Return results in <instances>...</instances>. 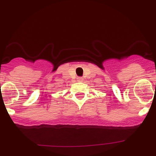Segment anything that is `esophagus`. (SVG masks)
I'll return each mask as SVG.
<instances>
[{"instance_id":"34e87169","label":"esophagus","mask_w":156,"mask_h":156,"mask_svg":"<svg viewBox=\"0 0 156 156\" xmlns=\"http://www.w3.org/2000/svg\"><path fill=\"white\" fill-rule=\"evenodd\" d=\"M77 81H79V82H82L83 80V77H77Z\"/></svg>"}]
</instances>
